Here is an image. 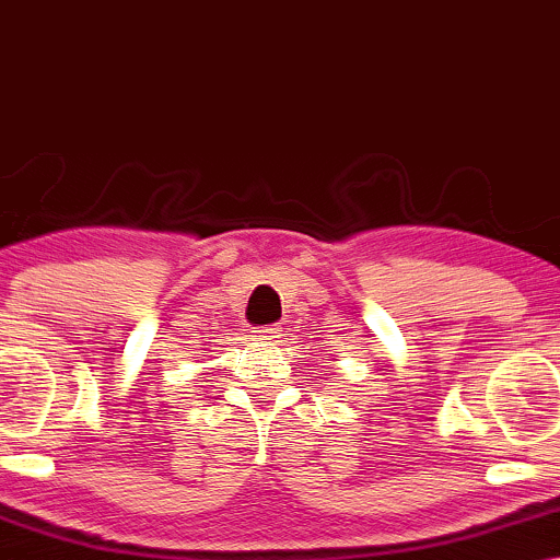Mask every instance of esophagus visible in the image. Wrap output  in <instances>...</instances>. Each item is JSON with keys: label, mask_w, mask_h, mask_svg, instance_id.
Here are the masks:
<instances>
[{"label": "esophagus", "mask_w": 560, "mask_h": 560, "mask_svg": "<svg viewBox=\"0 0 560 560\" xmlns=\"http://www.w3.org/2000/svg\"><path fill=\"white\" fill-rule=\"evenodd\" d=\"M254 337L256 340H279L281 337V325H266V327H258L254 329Z\"/></svg>", "instance_id": "esophagus-1"}]
</instances>
